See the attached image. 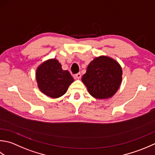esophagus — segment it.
<instances>
[{"mask_svg": "<svg viewBox=\"0 0 155 155\" xmlns=\"http://www.w3.org/2000/svg\"><path fill=\"white\" fill-rule=\"evenodd\" d=\"M74 78L75 79H80L81 78V74L78 73V74H76L75 75H74Z\"/></svg>", "mask_w": 155, "mask_h": 155, "instance_id": "34e87169", "label": "esophagus"}]
</instances>
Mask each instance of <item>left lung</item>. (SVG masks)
<instances>
[{"label": "left lung", "instance_id": "8db88e82", "mask_svg": "<svg viewBox=\"0 0 155 155\" xmlns=\"http://www.w3.org/2000/svg\"><path fill=\"white\" fill-rule=\"evenodd\" d=\"M122 80V69L115 59L106 55L96 57L88 65L81 81L88 92L96 99L112 97Z\"/></svg>", "mask_w": 155, "mask_h": 155}]
</instances>
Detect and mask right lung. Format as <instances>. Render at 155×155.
<instances>
[{"instance_id": "obj_1", "label": "right lung", "mask_w": 155, "mask_h": 155, "mask_svg": "<svg viewBox=\"0 0 155 155\" xmlns=\"http://www.w3.org/2000/svg\"><path fill=\"white\" fill-rule=\"evenodd\" d=\"M37 86L41 92L51 98H58L68 91L74 80L55 58L47 59L38 66L35 73Z\"/></svg>"}]
</instances>
